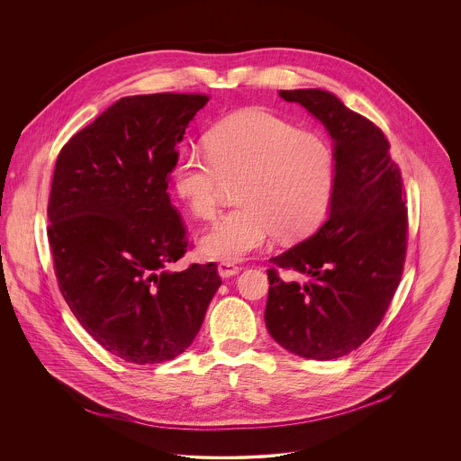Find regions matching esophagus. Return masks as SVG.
<instances>
[{
    "mask_svg": "<svg viewBox=\"0 0 461 461\" xmlns=\"http://www.w3.org/2000/svg\"><path fill=\"white\" fill-rule=\"evenodd\" d=\"M240 271H241V267L236 266V264L227 263V261L218 264V275H220L221 278H230V276L238 275Z\"/></svg>",
    "mask_w": 461,
    "mask_h": 461,
    "instance_id": "34e87169",
    "label": "esophagus"
}]
</instances>
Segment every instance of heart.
Masks as SVG:
<instances>
[{"mask_svg":"<svg viewBox=\"0 0 461 461\" xmlns=\"http://www.w3.org/2000/svg\"><path fill=\"white\" fill-rule=\"evenodd\" d=\"M205 152L181 150L172 165V186L195 216L212 220L223 179H241L240 205L202 238L203 256L243 261L275 234L300 238L325 218L335 158L321 134L300 131L264 108H245L207 131Z\"/></svg>","mask_w":461,"mask_h":461,"instance_id":"b5f03b06","label":"heart"}]
</instances>
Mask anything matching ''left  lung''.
<instances>
[{"mask_svg":"<svg viewBox=\"0 0 461 461\" xmlns=\"http://www.w3.org/2000/svg\"><path fill=\"white\" fill-rule=\"evenodd\" d=\"M333 140L335 183L329 220L302 243L271 258L309 282L267 269L264 321L287 351L331 360L357 349L382 323L402 275L408 216L399 168L380 128L321 88L280 90Z\"/></svg>","mask_w":461,"mask_h":461,"instance_id":"left-lung-1","label":"left lung"}]
</instances>
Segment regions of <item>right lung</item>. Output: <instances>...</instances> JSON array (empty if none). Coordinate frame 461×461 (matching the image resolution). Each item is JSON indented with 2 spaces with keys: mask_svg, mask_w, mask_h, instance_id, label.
<instances>
[{
  "mask_svg": "<svg viewBox=\"0 0 461 461\" xmlns=\"http://www.w3.org/2000/svg\"><path fill=\"white\" fill-rule=\"evenodd\" d=\"M207 101L122 97L57 159L48 238L60 291L79 325L126 362L181 355L221 285L216 264L172 267L188 240L168 181L177 145Z\"/></svg>",
  "mask_w": 461,
  "mask_h": 461,
  "instance_id": "right-lung-1",
  "label": "right lung"
}]
</instances>
